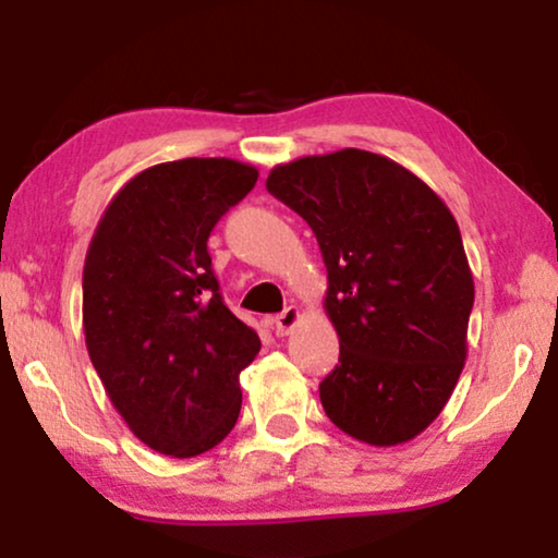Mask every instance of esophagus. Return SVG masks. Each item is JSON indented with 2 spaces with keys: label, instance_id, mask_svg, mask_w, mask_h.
Listing matches in <instances>:
<instances>
[{
  "label": "esophagus",
  "instance_id": "1",
  "mask_svg": "<svg viewBox=\"0 0 558 558\" xmlns=\"http://www.w3.org/2000/svg\"><path fill=\"white\" fill-rule=\"evenodd\" d=\"M302 319V312H300V307H294V304H289V307L284 310V312H279L277 317L271 319V325H274V332L279 335V338H284V335H289L296 327V323H300Z\"/></svg>",
  "mask_w": 558,
  "mask_h": 558
}]
</instances>
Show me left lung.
Masks as SVG:
<instances>
[{"instance_id":"obj_1","label":"left lung","mask_w":558,"mask_h":558,"mask_svg":"<svg viewBox=\"0 0 558 558\" xmlns=\"http://www.w3.org/2000/svg\"><path fill=\"white\" fill-rule=\"evenodd\" d=\"M266 190L307 220L327 266L340 361L319 384L325 414L373 447L418 437L468 357L475 284L454 216L414 172L363 149L274 167Z\"/></svg>"}]
</instances>
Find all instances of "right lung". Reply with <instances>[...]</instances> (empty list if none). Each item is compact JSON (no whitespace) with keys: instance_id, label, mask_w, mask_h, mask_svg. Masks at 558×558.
<instances>
[{"instance_id":"add662e5","label":"right lung","mask_w":558,"mask_h":558,"mask_svg":"<svg viewBox=\"0 0 558 558\" xmlns=\"http://www.w3.org/2000/svg\"><path fill=\"white\" fill-rule=\"evenodd\" d=\"M256 180V167L226 157L155 165L113 195L90 239V363L134 437L159 454L208 452L239 418V376L262 340L223 304L208 235Z\"/></svg>"}]
</instances>
